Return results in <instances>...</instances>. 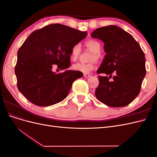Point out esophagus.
<instances>
[{"label": "esophagus", "instance_id": "34e87169", "mask_svg": "<svg viewBox=\"0 0 157 157\" xmlns=\"http://www.w3.org/2000/svg\"><path fill=\"white\" fill-rule=\"evenodd\" d=\"M84 77H86V78H88L90 77V75L89 74H87V73H84Z\"/></svg>", "mask_w": 157, "mask_h": 157}]
</instances>
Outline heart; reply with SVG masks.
<instances>
[{"label": "heart", "mask_w": 157, "mask_h": 157, "mask_svg": "<svg viewBox=\"0 0 157 157\" xmlns=\"http://www.w3.org/2000/svg\"><path fill=\"white\" fill-rule=\"evenodd\" d=\"M86 44L94 53V56L92 57L91 60L93 61L95 59H98L99 58V54L100 53L101 50V44L96 40H89L86 42ZM80 50H81L80 44L78 43L75 44L71 50V59L73 61H75L77 59L80 54ZM73 69L75 71H78V72H81L83 73H88L94 69V63H77L73 65Z\"/></svg>", "instance_id": "1"}]
</instances>
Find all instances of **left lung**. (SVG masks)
Here are the masks:
<instances>
[{"instance_id": "1", "label": "left lung", "mask_w": 157, "mask_h": 157, "mask_svg": "<svg viewBox=\"0 0 157 157\" xmlns=\"http://www.w3.org/2000/svg\"><path fill=\"white\" fill-rule=\"evenodd\" d=\"M91 36L103 42L106 53L97 73L109 75L98 77L96 97L112 107L128 105L140 94L146 74L143 50L130 33L116 25L98 28ZM113 72L116 76L109 81Z\"/></svg>"}]
</instances>
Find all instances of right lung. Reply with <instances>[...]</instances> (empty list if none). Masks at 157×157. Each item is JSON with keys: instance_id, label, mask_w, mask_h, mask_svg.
Returning <instances> with one entry per match:
<instances>
[{"instance_id": "1", "label": "right lung", "mask_w": 157, "mask_h": 157, "mask_svg": "<svg viewBox=\"0 0 157 157\" xmlns=\"http://www.w3.org/2000/svg\"><path fill=\"white\" fill-rule=\"evenodd\" d=\"M86 36V31L58 23L33 32L17 52L15 73L19 91L38 106L63 101L73 82L83 76L81 72L67 69L71 65V48ZM56 64L64 72H53L52 67Z\"/></svg>"}]
</instances>
